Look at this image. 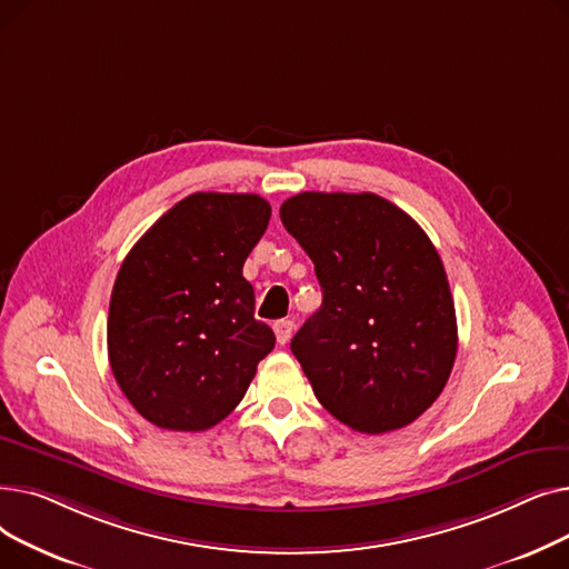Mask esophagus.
Returning a JSON list of instances; mask_svg holds the SVG:
<instances>
[{"mask_svg": "<svg viewBox=\"0 0 569 569\" xmlns=\"http://www.w3.org/2000/svg\"><path fill=\"white\" fill-rule=\"evenodd\" d=\"M292 330H295V322H292V320H288V318H283V320H277V322H274V335H277V341H279L281 346H286V343L290 341Z\"/></svg>", "mask_w": 569, "mask_h": 569, "instance_id": "1", "label": "esophagus"}]
</instances>
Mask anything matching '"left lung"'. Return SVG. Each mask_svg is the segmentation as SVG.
Here are the masks:
<instances>
[{
    "instance_id": "8db88e82",
    "label": "left lung",
    "mask_w": 569,
    "mask_h": 569,
    "mask_svg": "<svg viewBox=\"0 0 569 569\" xmlns=\"http://www.w3.org/2000/svg\"><path fill=\"white\" fill-rule=\"evenodd\" d=\"M281 221L322 288L290 341L316 399L355 431L408 427L440 397L457 357L455 300L431 239L376 193H297Z\"/></svg>"
}]
</instances>
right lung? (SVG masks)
Segmentation results:
<instances>
[{"label": "right lung", "instance_id": "add662e5", "mask_svg": "<svg viewBox=\"0 0 569 569\" xmlns=\"http://www.w3.org/2000/svg\"><path fill=\"white\" fill-rule=\"evenodd\" d=\"M272 207L256 193H191L119 267L108 360L119 390L159 429L204 431L244 399L274 332L253 318L244 260Z\"/></svg>", "mask_w": 569, "mask_h": 569}]
</instances>
